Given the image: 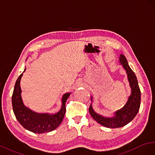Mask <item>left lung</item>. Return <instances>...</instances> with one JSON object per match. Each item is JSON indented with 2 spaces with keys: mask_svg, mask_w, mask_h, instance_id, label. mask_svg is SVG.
<instances>
[{
  "mask_svg": "<svg viewBox=\"0 0 155 155\" xmlns=\"http://www.w3.org/2000/svg\"><path fill=\"white\" fill-rule=\"evenodd\" d=\"M120 62L126 70L132 90L127 104L123 108L117 111L113 117H105L96 114L93 110L91 104L89 108V112L93 119L101 125L112 129L122 127L130 123L138 114L141 103V92L136 76L130 68L124 55H120Z\"/></svg>",
  "mask_w": 155,
  "mask_h": 155,
  "instance_id": "1",
  "label": "left lung"
}]
</instances>
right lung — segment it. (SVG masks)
<instances>
[{"label":"right lung","mask_w":155,"mask_h":155,"mask_svg":"<svg viewBox=\"0 0 155 155\" xmlns=\"http://www.w3.org/2000/svg\"><path fill=\"white\" fill-rule=\"evenodd\" d=\"M26 69H25V71ZM23 73L16 81L12 94V107L17 121L25 129L34 133L42 134L56 129L62 121L66 111L65 103L70 94H65L62 98V105L60 111L55 114H38L26 108L21 96L20 81Z\"/></svg>","instance_id":"1"}]
</instances>
